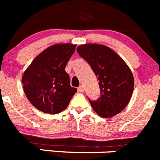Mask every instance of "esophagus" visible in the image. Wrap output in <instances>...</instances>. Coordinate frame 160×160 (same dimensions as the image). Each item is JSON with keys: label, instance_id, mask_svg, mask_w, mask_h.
<instances>
[{"label": "esophagus", "instance_id": "esophagus-1", "mask_svg": "<svg viewBox=\"0 0 160 160\" xmlns=\"http://www.w3.org/2000/svg\"><path fill=\"white\" fill-rule=\"evenodd\" d=\"M78 92H84V87L82 85H80L78 88Z\"/></svg>", "mask_w": 160, "mask_h": 160}]
</instances>
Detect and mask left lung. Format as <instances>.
I'll list each match as a JSON object with an SVG mask.
<instances>
[{
    "label": "left lung",
    "mask_w": 160,
    "mask_h": 160,
    "mask_svg": "<svg viewBox=\"0 0 160 160\" xmlns=\"http://www.w3.org/2000/svg\"><path fill=\"white\" fill-rule=\"evenodd\" d=\"M99 80L100 96L89 100L92 107L102 118L121 113L128 104L134 89V77L128 66L113 50L104 45L85 44L77 48Z\"/></svg>",
    "instance_id": "1"
}]
</instances>
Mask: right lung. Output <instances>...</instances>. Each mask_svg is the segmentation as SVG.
<instances>
[{"label": "right lung", "instance_id": "right-lung-1", "mask_svg": "<svg viewBox=\"0 0 160 160\" xmlns=\"http://www.w3.org/2000/svg\"><path fill=\"white\" fill-rule=\"evenodd\" d=\"M75 45L56 44L46 49L32 61L22 82L29 102L47 113H61L77 92L70 85L64 68L74 53Z\"/></svg>", "mask_w": 160, "mask_h": 160}]
</instances>
